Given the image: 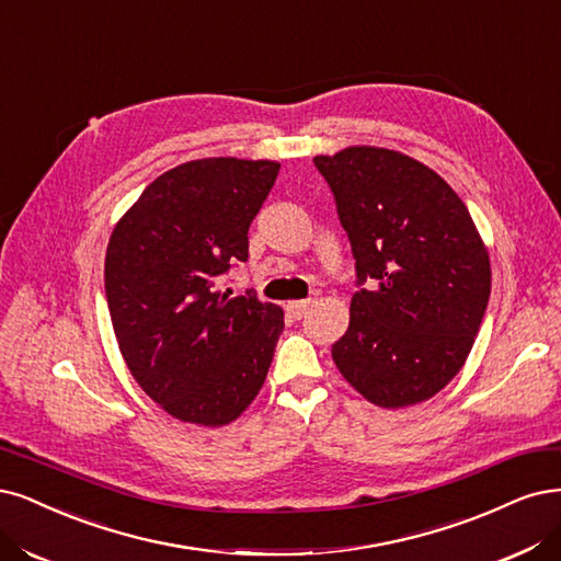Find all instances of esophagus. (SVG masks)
Segmentation results:
<instances>
[{"mask_svg": "<svg viewBox=\"0 0 561 561\" xmlns=\"http://www.w3.org/2000/svg\"><path fill=\"white\" fill-rule=\"evenodd\" d=\"M308 301H289L287 306H285V311H287V316L293 318V320H301L306 313H308Z\"/></svg>", "mask_w": 561, "mask_h": 561, "instance_id": "esophagus-1", "label": "esophagus"}]
</instances>
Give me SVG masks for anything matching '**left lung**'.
<instances>
[{
	"mask_svg": "<svg viewBox=\"0 0 561 561\" xmlns=\"http://www.w3.org/2000/svg\"><path fill=\"white\" fill-rule=\"evenodd\" d=\"M355 257L343 378L382 409L434 397L465 366L490 299V257L455 190L385 148L313 160Z\"/></svg>",
	"mask_w": 561,
	"mask_h": 561,
	"instance_id": "left-lung-1",
	"label": "left lung"
}]
</instances>
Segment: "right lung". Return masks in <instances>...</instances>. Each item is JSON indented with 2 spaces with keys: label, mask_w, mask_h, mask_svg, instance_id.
<instances>
[{
  "label": "right lung",
  "mask_w": 561,
  "mask_h": 561,
  "mask_svg": "<svg viewBox=\"0 0 561 561\" xmlns=\"http://www.w3.org/2000/svg\"><path fill=\"white\" fill-rule=\"evenodd\" d=\"M278 162L208 158L152 181L115 225L104 287L115 339L144 392L183 422L220 427L264 385L283 311L218 280L248 260V229Z\"/></svg>",
  "instance_id": "1"
}]
</instances>
